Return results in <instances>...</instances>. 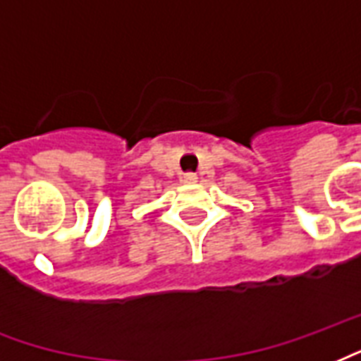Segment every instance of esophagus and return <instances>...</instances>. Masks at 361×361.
Segmentation results:
<instances>
[{"label":"esophagus","instance_id":"obj_1","mask_svg":"<svg viewBox=\"0 0 361 361\" xmlns=\"http://www.w3.org/2000/svg\"><path fill=\"white\" fill-rule=\"evenodd\" d=\"M197 180H199V178H197V173H193V172L183 173V178H181V181H183V183H197Z\"/></svg>","mask_w":361,"mask_h":361}]
</instances>
